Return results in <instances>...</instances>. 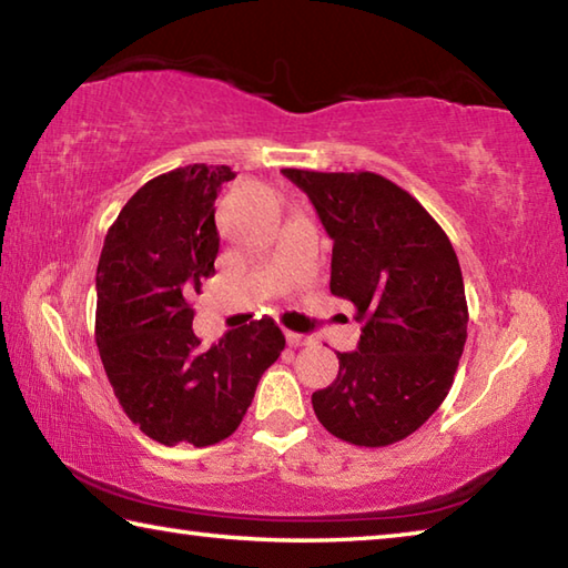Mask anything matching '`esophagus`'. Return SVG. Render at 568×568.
Wrapping results in <instances>:
<instances>
[{
	"instance_id": "34e87169",
	"label": "esophagus",
	"mask_w": 568,
	"mask_h": 568,
	"mask_svg": "<svg viewBox=\"0 0 568 568\" xmlns=\"http://www.w3.org/2000/svg\"><path fill=\"white\" fill-rule=\"evenodd\" d=\"M285 341L291 348H303V345H311L313 338L311 335H301V333H285Z\"/></svg>"
}]
</instances>
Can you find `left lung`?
<instances>
[{"label": "left lung", "instance_id": "left-lung-1", "mask_svg": "<svg viewBox=\"0 0 568 568\" xmlns=\"http://www.w3.org/2000/svg\"><path fill=\"white\" fill-rule=\"evenodd\" d=\"M333 237L331 293L355 305L358 351L313 393L335 438L383 448L438 410L466 345L468 305L456 250L416 197L376 172L285 168Z\"/></svg>", "mask_w": 568, "mask_h": 568}]
</instances>
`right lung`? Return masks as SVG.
<instances>
[{
  "instance_id": "1",
  "label": "right lung",
  "mask_w": 568,
  "mask_h": 568,
  "mask_svg": "<svg viewBox=\"0 0 568 568\" xmlns=\"http://www.w3.org/2000/svg\"><path fill=\"white\" fill-rule=\"evenodd\" d=\"M235 172L187 165L142 185L110 225L98 265L94 341L128 418L165 446L235 434L257 381L285 348L273 318L203 348L192 295L215 275V200Z\"/></svg>"
}]
</instances>
